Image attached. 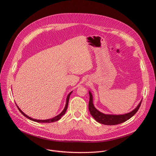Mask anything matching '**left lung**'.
<instances>
[{
    "label": "left lung",
    "instance_id": "8db88e82",
    "mask_svg": "<svg viewBox=\"0 0 156 156\" xmlns=\"http://www.w3.org/2000/svg\"><path fill=\"white\" fill-rule=\"evenodd\" d=\"M90 101H89V110H90L91 115L93 117V118L99 123L106 125H115L122 123L123 122H126L131 117L134 115L138 110L140 107L141 104L142 102V100L136 107L131 112L124 114V115H107L104 114L103 113L100 112L94 106L93 103V96L90 92Z\"/></svg>",
    "mask_w": 156,
    "mask_h": 156
}]
</instances>
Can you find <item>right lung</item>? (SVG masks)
<instances>
[{
    "mask_svg": "<svg viewBox=\"0 0 156 156\" xmlns=\"http://www.w3.org/2000/svg\"><path fill=\"white\" fill-rule=\"evenodd\" d=\"M72 92H70V93H69V94L68 95V96H67V98H66V105H65V108H64V109H63V110L62 111V112L59 114V115H58L57 116H56V117H54V118H52V119H48V120H36V119H32V118H31V117H28V115H27L25 113H23V112H22V111L20 109V108L17 106V108H18V110H20V112L23 114L25 117H26L27 118H28V119H30V120H33V121H34V122H39V123H51V122H56V121H57V120H60V119H61V117L65 114V113L66 112V109H67V107H68V105H69V98H70V94H72Z\"/></svg>",
    "mask_w": 156,
    "mask_h": 156,
    "instance_id": "right-lung-1",
    "label": "right lung"
}]
</instances>
